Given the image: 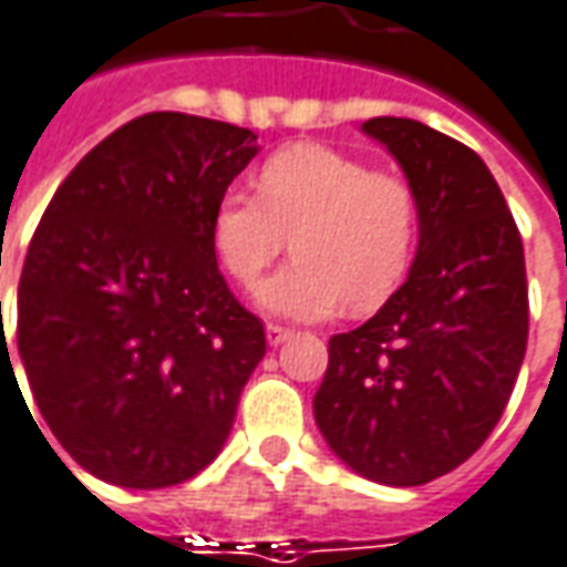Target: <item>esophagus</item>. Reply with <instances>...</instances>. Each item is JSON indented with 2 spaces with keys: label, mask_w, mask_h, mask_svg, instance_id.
<instances>
[{
  "label": "esophagus",
  "mask_w": 567,
  "mask_h": 567,
  "mask_svg": "<svg viewBox=\"0 0 567 567\" xmlns=\"http://www.w3.org/2000/svg\"><path fill=\"white\" fill-rule=\"evenodd\" d=\"M291 338V329H282V326H272L269 322L267 326V344L269 348H279V344H285Z\"/></svg>",
  "instance_id": "obj_1"
}]
</instances>
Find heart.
<instances>
[{
	"label": "heart",
	"mask_w": 567,
	"mask_h": 567,
	"mask_svg": "<svg viewBox=\"0 0 567 567\" xmlns=\"http://www.w3.org/2000/svg\"><path fill=\"white\" fill-rule=\"evenodd\" d=\"M260 198L223 192L214 210V248L233 279L251 285L282 254L295 260L254 291L269 316L316 322L350 307H375L410 267L419 229L413 186L348 152L298 142L264 161Z\"/></svg>",
	"instance_id": "obj_1"
}]
</instances>
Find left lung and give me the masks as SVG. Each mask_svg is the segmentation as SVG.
I'll return each instance as SVG.
<instances>
[{
	"label": "left lung",
	"mask_w": 567,
	"mask_h": 567,
	"mask_svg": "<svg viewBox=\"0 0 567 567\" xmlns=\"http://www.w3.org/2000/svg\"><path fill=\"white\" fill-rule=\"evenodd\" d=\"M363 133L413 186L419 245L379 313L332 334L313 415L357 475L419 487L468 460L509 403L527 348L525 248L472 148L410 117Z\"/></svg>",
	"instance_id": "1"
}]
</instances>
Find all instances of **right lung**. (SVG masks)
Listing matches in <instances>:
<instances>
[{"label": "right lung", "mask_w": 567, "mask_h": 567, "mask_svg": "<svg viewBox=\"0 0 567 567\" xmlns=\"http://www.w3.org/2000/svg\"><path fill=\"white\" fill-rule=\"evenodd\" d=\"M257 152L245 126L142 114L73 167L33 233L18 353L58 444L107 484H183L233 431L267 334L219 276L214 210Z\"/></svg>", "instance_id": "right-lung-1"}]
</instances>
